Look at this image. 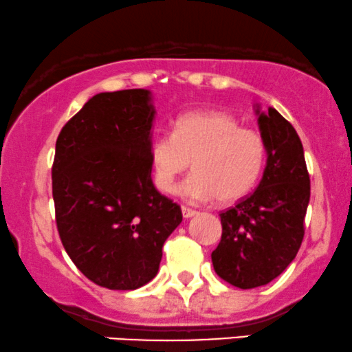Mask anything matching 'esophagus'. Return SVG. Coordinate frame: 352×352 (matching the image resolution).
Masks as SVG:
<instances>
[{
    "mask_svg": "<svg viewBox=\"0 0 352 352\" xmlns=\"http://www.w3.org/2000/svg\"><path fill=\"white\" fill-rule=\"evenodd\" d=\"M182 214H184V218H192V217H195V214H197V211L188 208V206H182Z\"/></svg>",
    "mask_w": 352,
    "mask_h": 352,
    "instance_id": "esophagus-1",
    "label": "esophagus"
}]
</instances>
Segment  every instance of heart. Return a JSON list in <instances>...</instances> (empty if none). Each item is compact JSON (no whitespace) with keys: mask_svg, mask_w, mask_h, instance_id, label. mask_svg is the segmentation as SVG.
<instances>
[{"mask_svg":"<svg viewBox=\"0 0 352 352\" xmlns=\"http://www.w3.org/2000/svg\"><path fill=\"white\" fill-rule=\"evenodd\" d=\"M151 165L154 184L162 193L175 190L177 179L193 173L179 187L188 201L234 203L243 200L261 180L267 146L259 131L243 128L224 111H188L173 122L172 134L152 138Z\"/></svg>","mask_w":352,"mask_h":352,"instance_id":"heart-1","label":"heart"}]
</instances>
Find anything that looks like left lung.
Here are the masks:
<instances>
[{
    "label": "left lung",
    "mask_w": 352,
    "mask_h": 352,
    "mask_svg": "<svg viewBox=\"0 0 352 352\" xmlns=\"http://www.w3.org/2000/svg\"><path fill=\"white\" fill-rule=\"evenodd\" d=\"M267 162L254 193L223 211V234L211 252L214 272L238 289L278 277L297 256L310 201V175L297 131L277 109L256 107Z\"/></svg>",
    "instance_id": "obj_1"
}]
</instances>
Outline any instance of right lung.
<instances>
[{"instance_id": "add662e5", "label": "right lung", "mask_w": 352, "mask_h": 352, "mask_svg": "<svg viewBox=\"0 0 352 352\" xmlns=\"http://www.w3.org/2000/svg\"><path fill=\"white\" fill-rule=\"evenodd\" d=\"M144 88L98 93L55 142L52 197L67 254L85 277L135 290L157 275L182 210L152 184L155 109Z\"/></svg>"}]
</instances>
